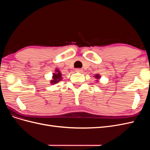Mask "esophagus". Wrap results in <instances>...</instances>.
I'll list each match as a JSON object with an SVG mask.
<instances>
[{"mask_svg":"<svg viewBox=\"0 0 150 150\" xmlns=\"http://www.w3.org/2000/svg\"><path fill=\"white\" fill-rule=\"evenodd\" d=\"M76 71L78 72H83V70L81 69H76Z\"/></svg>","mask_w":150,"mask_h":150,"instance_id":"obj_1","label":"esophagus"}]
</instances>
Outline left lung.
<instances>
[{
  "label": "left lung",
  "mask_w": 150,
  "mask_h": 150,
  "mask_svg": "<svg viewBox=\"0 0 150 150\" xmlns=\"http://www.w3.org/2000/svg\"><path fill=\"white\" fill-rule=\"evenodd\" d=\"M94 77H95V78L97 79H99L101 78V76L99 75V74H96V75L94 76ZM96 81H97V83H98V81H98V80H96Z\"/></svg>",
  "instance_id": "obj_1"
}]
</instances>
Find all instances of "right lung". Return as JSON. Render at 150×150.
Listing matches in <instances>:
<instances>
[{"label":"right lung","mask_w":150,"mask_h":150,"mask_svg":"<svg viewBox=\"0 0 150 150\" xmlns=\"http://www.w3.org/2000/svg\"><path fill=\"white\" fill-rule=\"evenodd\" d=\"M52 79L51 80V84H54L59 82L62 79V74L58 69H55V72L52 74Z\"/></svg>","instance_id":"1"}]
</instances>
